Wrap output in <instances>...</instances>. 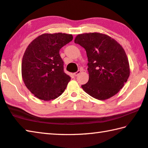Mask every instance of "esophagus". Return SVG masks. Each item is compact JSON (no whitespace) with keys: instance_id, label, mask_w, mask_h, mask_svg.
I'll use <instances>...</instances> for the list:
<instances>
[{"instance_id":"esophagus-1","label":"esophagus","mask_w":148,"mask_h":148,"mask_svg":"<svg viewBox=\"0 0 148 148\" xmlns=\"http://www.w3.org/2000/svg\"><path fill=\"white\" fill-rule=\"evenodd\" d=\"M81 73V71H77L76 72H75V73L74 74V76H78V75Z\"/></svg>"}]
</instances>
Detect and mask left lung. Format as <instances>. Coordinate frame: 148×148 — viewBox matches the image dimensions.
I'll use <instances>...</instances> for the list:
<instances>
[{
	"mask_svg": "<svg viewBox=\"0 0 148 148\" xmlns=\"http://www.w3.org/2000/svg\"><path fill=\"white\" fill-rule=\"evenodd\" d=\"M86 49L89 62V81L84 91L100 101L118 92L130 75L129 60L118 42L106 34L90 32L77 35L74 40Z\"/></svg>",
	"mask_w": 148,
	"mask_h": 148,
	"instance_id": "left-lung-1",
	"label": "left lung"
}]
</instances>
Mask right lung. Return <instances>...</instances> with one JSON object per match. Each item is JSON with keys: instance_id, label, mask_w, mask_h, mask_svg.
I'll list each match as a JSON object with an SVG mask.
<instances>
[{"instance_id": "add662e5", "label": "right lung", "mask_w": 148, "mask_h": 148, "mask_svg": "<svg viewBox=\"0 0 148 148\" xmlns=\"http://www.w3.org/2000/svg\"><path fill=\"white\" fill-rule=\"evenodd\" d=\"M72 39V34L46 33L27 47L22 59V77L27 89L37 98L50 101L64 91L71 77L64 73L59 50Z\"/></svg>"}]
</instances>
